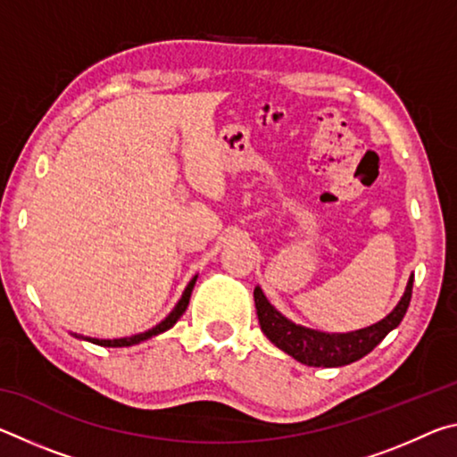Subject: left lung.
Segmentation results:
<instances>
[{"instance_id":"1","label":"left lung","mask_w":457,"mask_h":457,"mask_svg":"<svg viewBox=\"0 0 457 457\" xmlns=\"http://www.w3.org/2000/svg\"><path fill=\"white\" fill-rule=\"evenodd\" d=\"M411 292L413 276L409 278L403 298L399 300L395 311L385 316L381 322L373 324V327L346 332V335H328V332L311 330L290 322L268 303L260 286L253 290V303H256L262 330L278 349L288 353L290 357L304 362L308 367H343L365 357L367 353L381 343L386 332L403 320L409 300H411Z\"/></svg>"}]
</instances>
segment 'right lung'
I'll return each mask as SVG.
<instances>
[{
	"instance_id": "1",
	"label": "right lung",
	"mask_w": 457,
	"mask_h": 457,
	"mask_svg": "<svg viewBox=\"0 0 457 457\" xmlns=\"http://www.w3.org/2000/svg\"><path fill=\"white\" fill-rule=\"evenodd\" d=\"M195 280H197V276L193 278V280L187 284V288H185L181 300H179V303H177V306L173 308L171 314H169L163 322H159L157 327H153L151 330L141 332V335H135V337H129V338H112V340L88 338V340H90V343H95V345H100V346H130V345H137V343H141V340H146V338H151L154 335H161V332L169 330L177 320L181 319V314L185 312V308H187L189 298H191V290H193V286H195Z\"/></svg>"
}]
</instances>
